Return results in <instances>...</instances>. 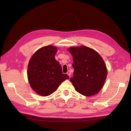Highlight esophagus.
<instances>
[{"label":"esophagus","instance_id":"esophagus-1","mask_svg":"<svg viewBox=\"0 0 131 131\" xmlns=\"http://www.w3.org/2000/svg\"><path fill=\"white\" fill-rule=\"evenodd\" d=\"M67 74H68L69 76L70 77V74H71V73H70V70H68V72H67Z\"/></svg>","mask_w":131,"mask_h":131}]
</instances>
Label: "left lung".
<instances>
[{
  "instance_id": "left-lung-1",
  "label": "left lung",
  "mask_w": 131,
  "mask_h": 131,
  "mask_svg": "<svg viewBox=\"0 0 131 131\" xmlns=\"http://www.w3.org/2000/svg\"><path fill=\"white\" fill-rule=\"evenodd\" d=\"M68 50L73 57L74 76L70 80L75 89L85 96L96 94L106 78L103 59L96 51L87 46L72 47Z\"/></svg>"
}]
</instances>
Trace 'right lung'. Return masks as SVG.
Segmentation results:
<instances>
[{"label":"right lung","mask_w":131,"mask_h":131,"mask_svg":"<svg viewBox=\"0 0 131 131\" xmlns=\"http://www.w3.org/2000/svg\"><path fill=\"white\" fill-rule=\"evenodd\" d=\"M57 48L52 45L39 49L31 57L28 67V79L33 90L42 96H47L69 79L62 73L61 66L54 58Z\"/></svg>","instance_id":"right-lung-1"}]
</instances>
